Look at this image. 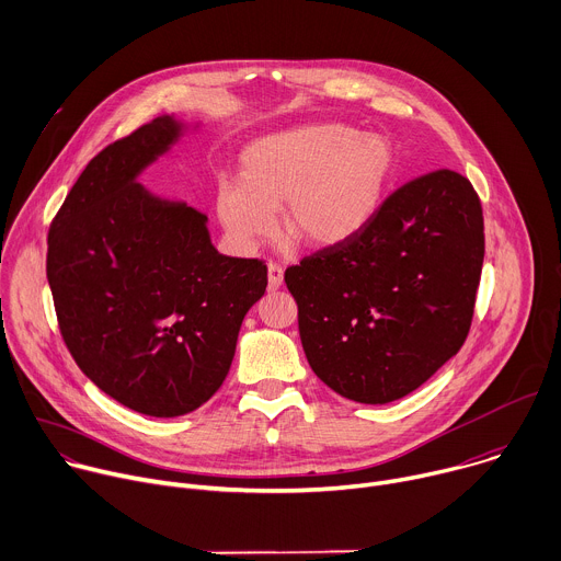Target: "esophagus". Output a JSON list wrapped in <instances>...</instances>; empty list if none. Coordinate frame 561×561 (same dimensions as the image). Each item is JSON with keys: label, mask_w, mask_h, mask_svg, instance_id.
<instances>
[{"label": "esophagus", "mask_w": 561, "mask_h": 561, "mask_svg": "<svg viewBox=\"0 0 561 561\" xmlns=\"http://www.w3.org/2000/svg\"><path fill=\"white\" fill-rule=\"evenodd\" d=\"M267 280H270V289H278L283 285V267L278 263L267 265Z\"/></svg>", "instance_id": "esophagus-1"}]
</instances>
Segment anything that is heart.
Returning <instances> with one entry per match:
<instances>
[{
    "mask_svg": "<svg viewBox=\"0 0 561 561\" xmlns=\"http://www.w3.org/2000/svg\"><path fill=\"white\" fill-rule=\"evenodd\" d=\"M398 154L380 135L347 124H311L263 137L241 157V181L222 183L216 207L241 243L280 228L305 248H333L356 237L378 211Z\"/></svg>",
    "mask_w": 561,
    "mask_h": 561,
    "instance_id": "heart-1",
    "label": "heart"
}]
</instances>
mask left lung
<instances>
[{
    "instance_id": "left-lung-1",
    "label": "left lung",
    "mask_w": 561,
    "mask_h": 561,
    "mask_svg": "<svg viewBox=\"0 0 561 561\" xmlns=\"http://www.w3.org/2000/svg\"><path fill=\"white\" fill-rule=\"evenodd\" d=\"M484 263V216L454 170L391 192L350 241L285 270L313 374L335 393L387 404L465 345Z\"/></svg>"
}]
</instances>
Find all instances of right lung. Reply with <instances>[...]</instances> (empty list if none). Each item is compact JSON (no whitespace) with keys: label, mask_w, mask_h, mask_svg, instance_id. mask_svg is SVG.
I'll return each mask as SVG.
<instances>
[{"label":"right lung","mask_w":561,"mask_h":561,"mask_svg":"<svg viewBox=\"0 0 561 561\" xmlns=\"http://www.w3.org/2000/svg\"><path fill=\"white\" fill-rule=\"evenodd\" d=\"M181 135L159 117L103 148L50 222L46 276L79 369L124 407L174 417L226 380L267 265L216 252L207 216L135 179Z\"/></svg>","instance_id":"1"}]
</instances>
